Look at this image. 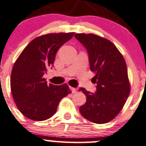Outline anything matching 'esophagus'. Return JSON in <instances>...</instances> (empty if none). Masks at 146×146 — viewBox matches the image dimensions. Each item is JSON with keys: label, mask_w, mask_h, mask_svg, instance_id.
Listing matches in <instances>:
<instances>
[{"label": "esophagus", "mask_w": 146, "mask_h": 146, "mask_svg": "<svg viewBox=\"0 0 146 146\" xmlns=\"http://www.w3.org/2000/svg\"><path fill=\"white\" fill-rule=\"evenodd\" d=\"M70 89H71V91H72V93H76V89H75V88L70 87Z\"/></svg>", "instance_id": "34e87169"}]
</instances>
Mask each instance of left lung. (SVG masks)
<instances>
[{
  "instance_id": "left-lung-1",
  "label": "left lung",
  "mask_w": 146,
  "mask_h": 146,
  "mask_svg": "<svg viewBox=\"0 0 146 146\" xmlns=\"http://www.w3.org/2000/svg\"><path fill=\"white\" fill-rule=\"evenodd\" d=\"M74 37L87 50L90 70L96 73L92 79L96 84L95 93L79 89L86 97L79 111L88 121L106 123L119 114L130 94L126 64L119 50L107 39L85 33H76Z\"/></svg>"
}]
</instances>
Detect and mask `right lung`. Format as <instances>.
I'll list each match as a JSON object with an SVG mask.
<instances>
[{
	"label": "right lung",
	"instance_id": "right-lung-1",
	"mask_svg": "<svg viewBox=\"0 0 146 146\" xmlns=\"http://www.w3.org/2000/svg\"><path fill=\"white\" fill-rule=\"evenodd\" d=\"M74 34L49 33L36 37L15 61L11 76V92L25 117L38 121L50 119L57 111L60 100L70 93L67 84L48 85L43 75L53 66L57 50Z\"/></svg>",
	"mask_w": 146,
	"mask_h": 146
}]
</instances>
